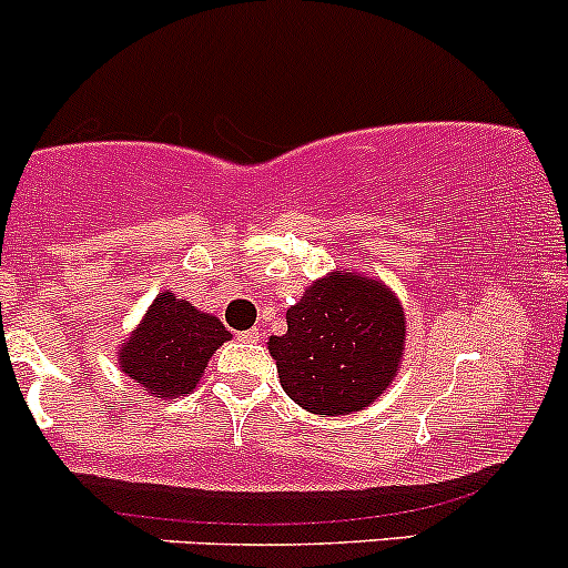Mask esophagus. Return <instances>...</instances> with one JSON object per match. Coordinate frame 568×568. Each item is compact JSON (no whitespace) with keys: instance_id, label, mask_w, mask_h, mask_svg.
I'll return each instance as SVG.
<instances>
[{"instance_id":"esophagus-1","label":"esophagus","mask_w":568,"mask_h":568,"mask_svg":"<svg viewBox=\"0 0 568 568\" xmlns=\"http://www.w3.org/2000/svg\"><path fill=\"white\" fill-rule=\"evenodd\" d=\"M237 338L246 341V344H257L260 331H257V327H254V331H241V333H237Z\"/></svg>"}]
</instances>
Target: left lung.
Masks as SVG:
<instances>
[{"instance_id":"left-lung-1","label":"left lung","mask_w":568,"mask_h":568,"mask_svg":"<svg viewBox=\"0 0 568 568\" xmlns=\"http://www.w3.org/2000/svg\"><path fill=\"white\" fill-rule=\"evenodd\" d=\"M406 320L387 286L368 276L322 278L286 311L267 341L284 393L311 414H352L379 398L404 355Z\"/></svg>"}]
</instances>
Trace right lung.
Masks as SVG:
<instances>
[{"instance_id":"right-lung-1","label":"right lung","mask_w":568,"mask_h":568,"mask_svg":"<svg viewBox=\"0 0 568 568\" xmlns=\"http://www.w3.org/2000/svg\"><path fill=\"white\" fill-rule=\"evenodd\" d=\"M227 338L230 331L216 316L200 314L173 292H160L143 325L121 346V371L156 398L186 395Z\"/></svg>"}]
</instances>
